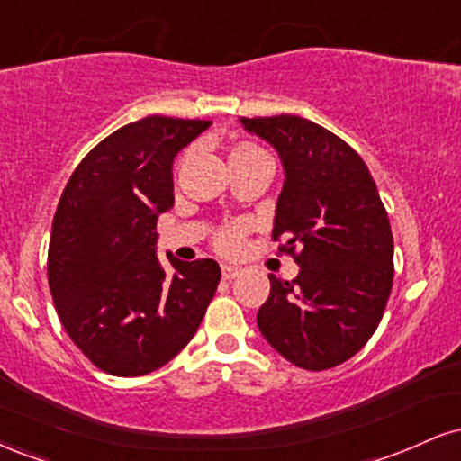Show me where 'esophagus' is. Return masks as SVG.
Instances as JSON below:
<instances>
[{
	"instance_id": "34e87169",
	"label": "esophagus",
	"mask_w": 461,
	"mask_h": 461,
	"mask_svg": "<svg viewBox=\"0 0 461 461\" xmlns=\"http://www.w3.org/2000/svg\"><path fill=\"white\" fill-rule=\"evenodd\" d=\"M221 273H223V279H236L238 275H240V268L231 267V264H223Z\"/></svg>"
}]
</instances>
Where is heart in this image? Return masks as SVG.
<instances>
[{"label": "heart", "mask_w": 461, "mask_h": 461, "mask_svg": "<svg viewBox=\"0 0 461 461\" xmlns=\"http://www.w3.org/2000/svg\"><path fill=\"white\" fill-rule=\"evenodd\" d=\"M227 158H230V167H240V164H251L258 160H271V158H268V153L264 151L260 145H256V142H251V140L234 142V145L230 147ZM179 167H182V158H179L176 164V173L179 171ZM242 236H245V227L227 225L219 231V234H216L214 245L219 251H223V253H236L242 245Z\"/></svg>", "instance_id": "1"}]
</instances>
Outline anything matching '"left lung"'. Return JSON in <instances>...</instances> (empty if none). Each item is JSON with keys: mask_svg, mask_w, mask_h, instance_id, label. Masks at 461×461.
I'll use <instances>...</instances> for the list:
<instances>
[{"mask_svg": "<svg viewBox=\"0 0 461 461\" xmlns=\"http://www.w3.org/2000/svg\"><path fill=\"white\" fill-rule=\"evenodd\" d=\"M282 158L273 240L293 256V282L271 279L258 327L279 356L305 370L347 362L370 340L394 277L388 212L359 153L319 123L293 114L240 116Z\"/></svg>", "mask_w": 461, "mask_h": 461, "instance_id": "8db88e82", "label": "left lung"}]
</instances>
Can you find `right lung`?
<instances>
[{
    "instance_id": "obj_1",
    "label": "right lung",
    "mask_w": 461,
    "mask_h": 461,
    "mask_svg": "<svg viewBox=\"0 0 461 461\" xmlns=\"http://www.w3.org/2000/svg\"><path fill=\"white\" fill-rule=\"evenodd\" d=\"M212 121L151 114L95 145L54 214L47 279L62 327L104 373L140 377L188 345L221 282L210 258H156L173 208V158Z\"/></svg>"
}]
</instances>
